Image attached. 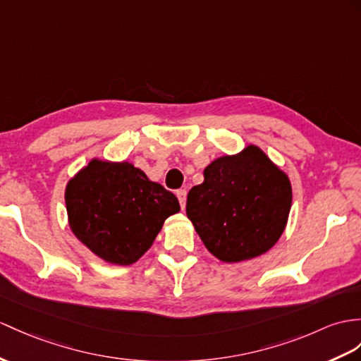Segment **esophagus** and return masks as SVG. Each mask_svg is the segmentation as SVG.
I'll use <instances>...</instances> for the list:
<instances>
[{"mask_svg": "<svg viewBox=\"0 0 361 361\" xmlns=\"http://www.w3.org/2000/svg\"><path fill=\"white\" fill-rule=\"evenodd\" d=\"M176 196L179 199V204L182 207V209H185V202H187V191L185 190H179L176 191Z\"/></svg>", "mask_w": 361, "mask_h": 361, "instance_id": "obj_1", "label": "esophagus"}]
</instances>
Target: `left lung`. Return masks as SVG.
Wrapping results in <instances>:
<instances>
[{
    "label": "left lung",
    "instance_id": "1",
    "mask_svg": "<svg viewBox=\"0 0 361 361\" xmlns=\"http://www.w3.org/2000/svg\"><path fill=\"white\" fill-rule=\"evenodd\" d=\"M187 197V216L207 250L237 263L271 250L288 222L293 188L285 171L257 145L217 157Z\"/></svg>",
    "mask_w": 361,
    "mask_h": 361
}]
</instances>
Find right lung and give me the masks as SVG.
<instances>
[{
    "instance_id": "1",
    "label": "right lung",
    "mask_w": 361,
    "mask_h": 361,
    "mask_svg": "<svg viewBox=\"0 0 361 361\" xmlns=\"http://www.w3.org/2000/svg\"><path fill=\"white\" fill-rule=\"evenodd\" d=\"M72 233L113 265L127 267L150 250L166 217L179 213L173 192L130 162L92 159L66 187Z\"/></svg>"
}]
</instances>
